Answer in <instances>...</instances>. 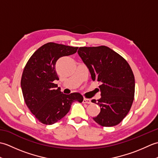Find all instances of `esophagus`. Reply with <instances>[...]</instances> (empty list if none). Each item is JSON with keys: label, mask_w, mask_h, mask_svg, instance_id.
<instances>
[{"label": "esophagus", "mask_w": 158, "mask_h": 158, "mask_svg": "<svg viewBox=\"0 0 158 158\" xmlns=\"http://www.w3.org/2000/svg\"><path fill=\"white\" fill-rule=\"evenodd\" d=\"M83 103H87V104H90L91 103V100L88 98H83Z\"/></svg>", "instance_id": "1"}]
</instances>
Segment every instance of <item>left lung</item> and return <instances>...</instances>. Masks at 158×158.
Wrapping results in <instances>:
<instances>
[{
	"label": "left lung",
	"mask_w": 158,
	"mask_h": 158,
	"mask_svg": "<svg viewBox=\"0 0 158 158\" xmlns=\"http://www.w3.org/2000/svg\"><path fill=\"white\" fill-rule=\"evenodd\" d=\"M77 53L89 69L92 79L100 83L101 98L92 100L100 106V112L94 120L102 126L117 125L128 113L135 96V76L129 64L103 45L81 47Z\"/></svg>",
	"instance_id": "8db88e82"
}]
</instances>
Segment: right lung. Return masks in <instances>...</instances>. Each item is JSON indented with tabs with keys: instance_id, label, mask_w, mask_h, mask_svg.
Instances as JSON below:
<instances>
[{
	"instance_id": "obj_1",
	"label": "right lung",
	"mask_w": 158,
	"mask_h": 158,
	"mask_svg": "<svg viewBox=\"0 0 158 158\" xmlns=\"http://www.w3.org/2000/svg\"><path fill=\"white\" fill-rule=\"evenodd\" d=\"M78 48L48 43L39 48L26 63L21 79L24 101L40 122L52 125L69 113L74 101L82 102L79 93L64 94L53 81L59 80L56 63L75 53Z\"/></svg>"
}]
</instances>
